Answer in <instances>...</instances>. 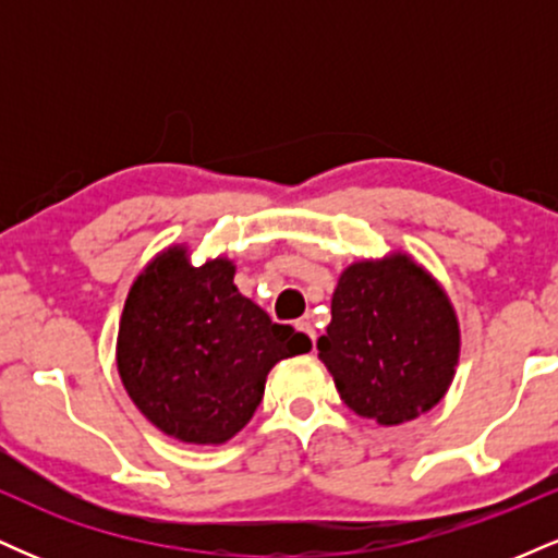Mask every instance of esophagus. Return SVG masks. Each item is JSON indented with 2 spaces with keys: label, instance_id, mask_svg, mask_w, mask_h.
<instances>
[{
  "label": "esophagus",
  "instance_id": "34e87169",
  "mask_svg": "<svg viewBox=\"0 0 558 558\" xmlns=\"http://www.w3.org/2000/svg\"><path fill=\"white\" fill-rule=\"evenodd\" d=\"M296 328H299L301 332H306V336H310L312 345H315V341H317V330H315V325L306 323V319H301V323H296Z\"/></svg>",
  "mask_w": 558,
  "mask_h": 558
}]
</instances>
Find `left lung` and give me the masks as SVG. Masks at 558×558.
I'll use <instances>...</instances> for the list:
<instances>
[{"label":"left lung","mask_w":558,"mask_h":558,"mask_svg":"<svg viewBox=\"0 0 558 558\" xmlns=\"http://www.w3.org/2000/svg\"><path fill=\"white\" fill-rule=\"evenodd\" d=\"M330 315L319 360L360 417L401 425L444 399L459 364V319L444 286L409 254L345 267Z\"/></svg>","instance_id":"1"}]
</instances>
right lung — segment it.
Masks as SVG:
<instances>
[{"mask_svg": "<svg viewBox=\"0 0 558 558\" xmlns=\"http://www.w3.org/2000/svg\"><path fill=\"white\" fill-rule=\"evenodd\" d=\"M226 257L194 267L170 246L128 291L118 330L120 380L151 425L194 446H220L257 412L270 369L312 341L239 293Z\"/></svg>", "mask_w": 558, "mask_h": 558, "instance_id": "obj_1", "label": "right lung"}]
</instances>
